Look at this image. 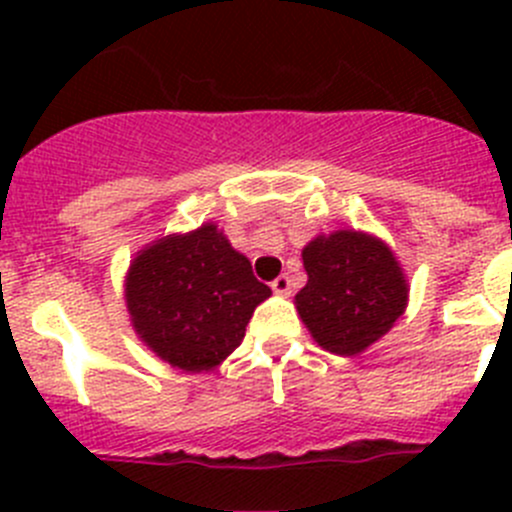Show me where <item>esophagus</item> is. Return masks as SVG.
<instances>
[{
  "label": "esophagus",
  "instance_id": "esophagus-1",
  "mask_svg": "<svg viewBox=\"0 0 512 512\" xmlns=\"http://www.w3.org/2000/svg\"><path fill=\"white\" fill-rule=\"evenodd\" d=\"M272 289H275L277 294H289V289H292V280H289V275H280L275 282H272Z\"/></svg>",
  "mask_w": 512,
  "mask_h": 512
}]
</instances>
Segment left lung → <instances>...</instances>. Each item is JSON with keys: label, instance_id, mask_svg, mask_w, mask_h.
Returning <instances> with one entry per match:
<instances>
[{"label": "left lung", "instance_id": "8db88e82", "mask_svg": "<svg viewBox=\"0 0 512 512\" xmlns=\"http://www.w3.org/2000/svg\"><path fill=\"white\" fill-rule=\"evenodd\" d=\"M307 285L294 304L314 342L354 356L379 342L409 302V285L389 245L374 235L337 230L302 250Z\"/></svg>", "mask_w": 512, "mask_h": 512}]
</instances>
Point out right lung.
I'll use <instances>...</instances> for the list:
<instances>
[{"label":"right lung","mask_w":512,"mask_h":512,"mask_svg":"<svg viewBox=\"0 0 512 512\" xmlns=\"http://www.w3.org/2000/svg\"><path fill=\"white\" fill-rule=\"evenodd\" d=\"M270 294L213 223L160 237L138 252L126 277L133 329L183 371L215 369L235 352L255 307Z\"/></svg>","instance_id":"add662e5"}]
</instances>
